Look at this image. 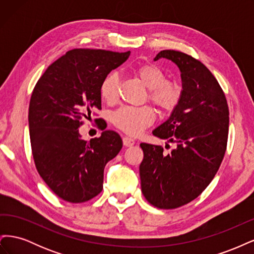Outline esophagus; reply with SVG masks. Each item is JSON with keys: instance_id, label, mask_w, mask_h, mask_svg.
I'll return each instance as SVG.
<instances>
[{"instance_id": "34e87169", "label": "esophagus", "mask_w": 254, "mask_h": 254, "mask_svg": "<svg viewBox=\"0 0 254 254\" xmlns=\"http://www.w3.org/2000/svg\"><path fill=\"white\" fill-rule=\"evenodd\" d=\"M123 144H124L126 147H131L134 145V140L130 136H124L123 137Z\"/></svg>"}]
</instances>
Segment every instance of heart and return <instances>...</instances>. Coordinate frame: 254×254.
<instances>
[{"instance_id":"1","label":"heart","mask_w":254,"mask_h":254,"mask_svg":"<svg viewBox=\"0 0 254 254\" xmlns=\"http://www.w3.org/2000/svg\"><path fill=\"white\" fill-rule=\"evenodd\" d=\"M135 74L146 88L149 89V99L160 108L170 110L179 102L181 89L178 83L165 80V74L153 64H143L136 67ZM119 78L117 74L107 75L101 83V96L112 103L118 98ZM155 114L150 107H122L112 114V123L123 131L136 135L151 124Z\"/></svg>"}]
</instances>
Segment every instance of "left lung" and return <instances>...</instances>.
Returning a JSON list of instances; mask_svg holds the SVG:
<instances>
[{
	"label": "left lung",
	"mask_w": 254,
	"mask_h": 254,
	"mask_svg": "<svg viewBox=\"0 0 254 254\" xmlns=\"http://www.w3.org/2000/svg\"><path fill=\"white\" fill-rule=\"evenodd\" d=\"M165 58L179 67L182 90L170 118L152 134L176 147L163 153L159 145L141 143L142 193L160 209H176L200 195L224 159L229 131V108L218 81L200 61L187 54L165 50Z\"/></svg>",
	"instance_id": "8db88e82"
}]
</instances>
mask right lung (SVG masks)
<instances>
[{
  "instance_id": "1",
  "label": "right lung",
  "mask_w": 254,
  "mask_h": 254,
  "mask_svg": "<svg viewBox=\"0 0 254 254\" xmlns=\"http://www.w3.org/2000/svg\"><path fill=\"white\" fill-rule=\"evenodd\" d=\"M129 55L68 51L47 68L33 91L28 126L35 164L49 188L65 201L80 203L101 193L104 168L122 149L115 131L101 128V136L84 141L79 127L92 110L102 109L103 79Z\"/></svg>"
}]
</instances>
